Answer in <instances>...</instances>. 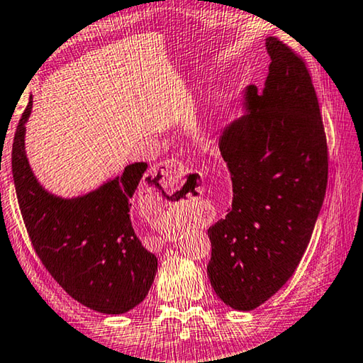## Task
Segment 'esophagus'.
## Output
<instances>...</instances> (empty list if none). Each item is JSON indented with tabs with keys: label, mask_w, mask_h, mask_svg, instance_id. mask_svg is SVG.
<instances>
[{
	"label": "esophagus",
	"mask_w": 363,
	"mask_h": 363,
	"mask_svg": "<svg viewBox=\"0 0 363 363\" xmlns=\"http://www.w3.org/2000/svg\"><path fill=\"white\" fill-rule=\"evenodd\" d=\"M152 177H157L162 184L167 186H177L184 174V164L179 160H164V162L158 163L157 167H153L150 171Z\"/></svg>",
	"instance_id": "34e87169"
}]
</instances>
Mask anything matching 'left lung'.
<instances>
[{"label": "left lung", "instance_id": "obj_1", "mask_svg": "<svg viewBox=\"0 0 363 363\" xmlns=\"http://www.w3.org/2000/svg\"><path fill=\"white\" fill-rule=\"evenodd\" d=\"M262 94L247 89L250 115L223 131L219 150L232 206L208 229V277L218 296L253 311L291 277L309 245L327 192L328 147L303 57L269 36Z\"/></svg>", "mask_w": 363, "mask_h": 363}]
</instances>
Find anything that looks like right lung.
<instances>
[{"instance_id":"right-lung-1","label":"right lung","mask_w":363,"mask_h":363,"mask_svg":"<svg viewBox=\"0 0 363 363\" xmlns=\"http://www.w3.org/2000/svg\"><path fill=\"white\" fill-rule=\"evenodd\" d=\"M32 97L12 144L17 201L33 250L52 279L78 303L102 314H123L149 293L157 257L134 233L131 199L147 163L128 164L121 176L78 199H60L36 181L26 155V121ZM158 187L150 176L145 179Z\"/></svg>"}]
</instances>
